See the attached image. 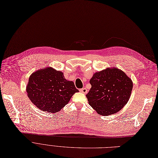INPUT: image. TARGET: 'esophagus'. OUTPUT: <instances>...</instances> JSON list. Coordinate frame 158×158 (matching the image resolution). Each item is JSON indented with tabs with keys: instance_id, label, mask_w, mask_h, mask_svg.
Returning a JSON list of instances; mask_svg holds the SVG:
<instances>
[{
	"instance_id": "1",
	"label": "esophagus",
	"mask_w": 158,
	"mask_h": 158,
	"mask_svg": "<svg viewBox=\"0 0 158 158\" xmlns=\"http://www.w3.org/2000/svg\"><path fill=\"white\" fill-rule=\"evenodd\" d=\"M80 91L81 92V93H84V94H85V93H87V89L86 88H82V89H80Z\"/></svg>"
}]
</instances>
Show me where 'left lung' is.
<instances>
[{"label":"left lung","mask_w":158,"mask_h":158,"mask_svg":"<svg viewBox=\"0 0 158 158\" xmlns=\"http://www.w3.org/2000/svg\"><path fill=\"white\" fill-rule=\"evenodd\" d=\"M89 82L91 88L86 94L89 103L103 116L121 110L129 101L133 87L131 79L116 68L96 73Z\"/></svg>","instance_id":"obj_1"}]
</instances>
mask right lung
Segmentation results:
<instances>
[{
	"mask_svg": "<svg viewBox=\"0 0 158 158\" xmlns=\"http://www.w3.org/2000/svg\"><path fill=\"white\" fill-rule=\"evenodd\" d=\"M30 100L39 109L56 112L68 103L72 96L78 90L73 81L65 79L61 71L51 67L33 73L26 87Z\"/></svg>",
	"mask_w": 158,
	"mask_h": 158,
	"instance_id": "1",
	"label": "right lung"
}]
</instances>
